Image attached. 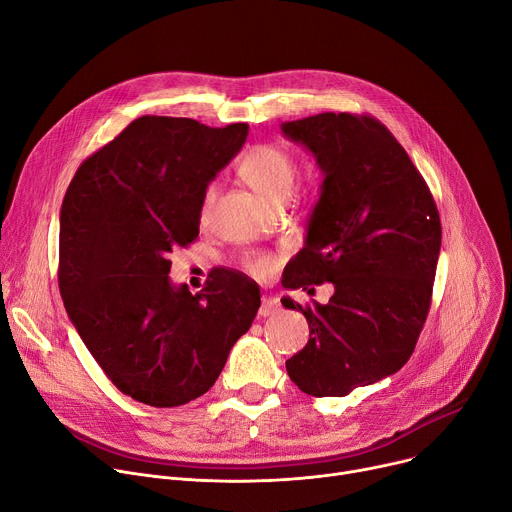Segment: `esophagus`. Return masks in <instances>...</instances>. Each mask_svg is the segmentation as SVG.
I'll return each mask as SVG.
<instances>
[{
    "instance_id": "34e87169",
    "label": "esophagus",
    "mask_w": 512,
    "mask_h": 512,
    "mask_svg": "<svg viewBox=\"0 0 512 512\" xmlns=\"http://www.w3.org/2000/svg\"><path fill=\"white\" fill-rule=\"evenodd\" d=\"M279 309H281L279 299H277V297H270V295H266V297H262V303H260L258 313H260L262 318H268V316H274V313H279Z\"/></svg>"
}]
</instances>
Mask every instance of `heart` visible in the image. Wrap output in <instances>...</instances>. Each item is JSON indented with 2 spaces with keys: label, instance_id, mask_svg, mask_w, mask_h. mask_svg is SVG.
<instances>
[{
  "label": "heart",
  "instance_id": "heart-1",
  "mask_svg": "<svg viewBox=\"0 0 512 512\" xmlns=\"http://www.w3.org/2000/svg\"><path fill=\"white\" fill-rule=\"evenodd\" d=\"M242 178L272 203H283L291 194L297 178V160L293 151L279 143L254 145L240 164ZM217 194V186L209 184L203 194V215L209 213ZM244 266L254 277H268L274 268V258L266 252H252L244 258Z\"/></svg>",
  "mask_w": 512,
  "mask_h": 512
}]
</instances>
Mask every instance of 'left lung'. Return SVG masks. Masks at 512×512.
Here are the masks:
<instances>
[{"instance_id":"8db88e82","label":"left lung","mask_w":512,"mask_h":512,"mask_svg":"<svg viewBox=\"0 0 512 512\" xmlns=\"http://www.w3.org/2000/svg\"><path fill=\"white\" fill-rule=\"evenodd\" d=\"M281 129L324 174L305 246L285 268L283 287L334 285L326 305L281 299L309 324L287 373L313 398H342L408 363L428 316L441 219L406 149L373 116L322 112Z\"/></svg>"}]
</instances>
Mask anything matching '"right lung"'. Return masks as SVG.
<instances>
[{"mask_svg": "<svg viewBox=\"0 0 512 512\" xmlns=\"http://www.w3.org/2000/svg\"><path fill=\"white\" fill-rule=\"evenodd\" d=\"M248 125L139 116L77 168L59 217L67 316L125 396L174 408L207 393L260 307V289L223 270L201 293L170 281V254L199 235L203 194Z\"/></svg>", "mask_w": 512, "mask_h": 512, "instance_id": "obj_1", "label": "right lung"}]
</instances>
